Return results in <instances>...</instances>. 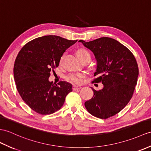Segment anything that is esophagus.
I'll use <instances>...</instances> for the list:
<instances>
[{"label":"esophagus","mask_w":151,"mask_h":151,"mask_svg":"<svg viewBox=\"0 0 151 151\" xmlns=\"http://www.w3.org/2000/svg\"><path fill=\"white\" fill-rule=\"evenodd\" d=\"M81 88H82V87L80 86L74 85L73 86V90H78V89H80Z\"/></svg>","instance_id":"1"}]
</instances>
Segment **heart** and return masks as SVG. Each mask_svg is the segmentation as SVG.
Segmentation results:
<instances>
[{
  "mask_svg": "<svg viewBox=\"0 0 151 151\" xmlns=\"http://www.w3.org/2000/svg\"><path fill=\"white\" fill-rule=\"evenodd\" d=\"M76 55L79 59H81L83 57H87V56H88V57H90V55L88 52V51H86V50H83V49H80V50H78L77 51ZM63 58H64V56L61 58V61L63 60ZM83 77H84V75L82 74V73H76V74H73L70 75L68 78L70 81L72 82H74L76 83H81Z\"/></svg>",
  "mask_w": 151,
  "mask_h": 151,
  "instance_id": "b5f03b06",
  "label": "heart"
}]
</instances>
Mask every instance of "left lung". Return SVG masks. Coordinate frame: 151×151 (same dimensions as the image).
Segmentation results:
<instances>
[{
	"instance_id": "obj_1",
	"label": "left lung",
	"mask_w": 151,
	"mask_h": 151,
	"mask_svg": "<svg viewBox=\"0 0 151 151\" xmlns=\"http://www.w3.org/2000/svg\"><path fill=\"white\" fill-rule=\"evenodd\" d=\"M78 42L93 52L96 60L94 76H97L94 82L104 85L100 91L91 87L94 94L84 104L86 109L101 119L113 116L132 98L139 71L136 59L129 49L113 38Z\"/></svg>"
}]
</instances>
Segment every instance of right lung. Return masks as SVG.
<instances>
[{"instance_id": "add662e5", "label": "right lung", "mask_w": 151, "mask_h": 151, "mask_svg": "<svg viewBox=\"0 0 151 151\" xmlns=\"http://www.w3.org/2000/svg\"><path fill=\"white\" fill-rule=\"evenodd\" d=\"M77 40L56 35L38 37L20 51L13 68L17 89L31 109L50 114L60 109L72 84L60 82L58 86L49 80L51 71L57 68L63 53Z\"/></svg>"}]
</instances>
